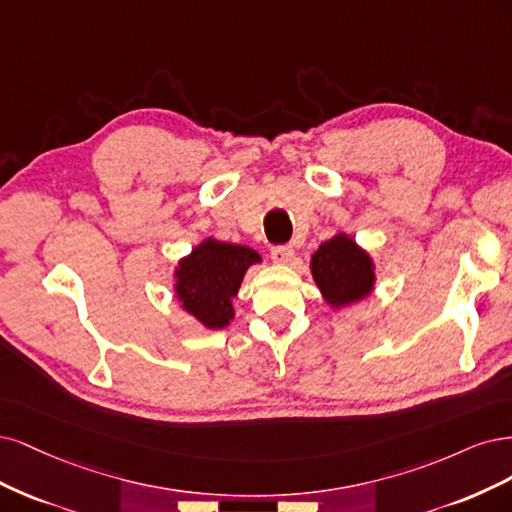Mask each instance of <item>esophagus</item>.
<instances>
[{"mask_svg":"<svg viewBox=\"0 0 512 512\" xmlns=\"http://www.w3.org/2000/svg\"><path fill=\"white\" fill-rule=\"evenodd\" d=\"M270 255H272V259H274L276 263H289V261L293 259V246H289V244L274 246Z\"/></svg>","mask_w":512,"mask_h":512,"instance_id":"esophagus-1","label":"esophagus"}]
</instances>
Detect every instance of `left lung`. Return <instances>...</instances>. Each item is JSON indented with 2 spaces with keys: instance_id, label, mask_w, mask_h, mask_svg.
<instances>
[{
  "instance_id": "obj_1",
  "label": "left lung",
  "mask_w": 512,
  "mask_h": 512,
  "mask_svg": "<svg viewBox=\"0 0 512 512\" xmlns=\"http://www.w3.org/2000/svg\"><path fill=\"white\" fill-rule=\"evenodd\" d=\"M310 272L323 300L334 308L368 298L376 283L372 257L346 234H336L319 246L310 259Z\"/></svg>"
}]
</instances>
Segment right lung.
Masks as SVG:
<instances>
[{"label":"right lung","instance_id":"add662e5","mask_svg":"<svg viewBox=\"0 0 512 512\" xmlns=\"http://www.w3.org/2000/svg\"><path fill=\"white\" fill-rule=\"evenodd\" d=\"M255 263H261V255L251 246L206 238L174 270L180 306L208 329L227 327L234 319L232 298Z\"/></svg>","mask_w":512,"mask_h":512}]
</instances>
